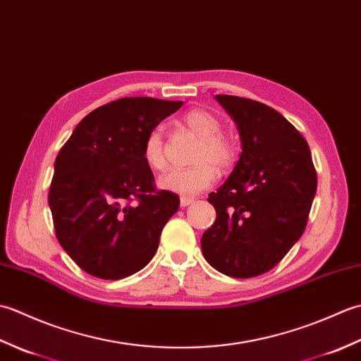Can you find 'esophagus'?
Masks as SVG:
<instances>
[{
  "label": "esophagus",
  "mask_w": 361,
  "mask_h": 361,
  "mask_svg": "<svg viewBox=\"0 0 361 361\" xmlns=\"http://www.w3.org/2000/svg\"><path fill=\"white\" fill-rule=\"evenodd\" d=\"M192 203H194V198H189V197H181V200H180V204L183 206V208H186V206L192 204Z\"/></svg>",
  "instance_id": "1"
}]
</instances>
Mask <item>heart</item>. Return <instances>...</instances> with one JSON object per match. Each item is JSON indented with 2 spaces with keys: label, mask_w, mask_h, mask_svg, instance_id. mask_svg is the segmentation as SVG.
Segmentation results:
<instances>
[{
  "label": "heart",
  "mask_w": 361,
  "mask_h": 361,
  "mask_svg": "<svg viewBox=\"0 0 361 361\" xmlns=\"http://www.w3.org/2000/svg\"><path fill=\"white\" fill-rule=\"evenodd\" d=\"M183 124L200 137L192 157L195 164L188 169H171L163 176H159L158 186L169 192L192 197L208 189L216 181L217 171L212 164L220 169H226L234 163L235 145L228 136L221 133L224 130L221 121L208 110H189L183 116ZM142 158L152 171L159 172L167 167L164 137L159 128L152 130L145 136Z\"/></svg>",
  "instance_id": "obj_1"
}]
</instances>
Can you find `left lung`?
I'll return each instance as SVG.
<instances>
[{
  "instance_id": "left-lung-1",
  "label": "left lung",
  "mask_w": 361,
  "mask_h": 361,
  "mask_svg": "<svg viewBox=\"0 0 361 361\" xmlns=\"http://www.w3.org/2000/svg\"><path fill=\"white\" fill-rule=\"evenodd\" d=\"M239 130L242 153L208 202L214 225L202 237L204 259L231 278L271 270L302 235L317 192L307 141L271 106L217 94Z\"/></svg>"
}]
</instances>
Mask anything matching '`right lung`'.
I'll use <instances>...</instances> for the list:
<instances>
[{
    "label": "right lung",
    "mask_w": 361,
    "mask_h": 361,
    "mask_svg": "<svg viewBox=\"0 0 361 361\" xmlns=\"http://www.w3.org/2000/svg\"><path fill=\"white\" fill-rule=\"evenodd\" d=\"M181 105L118 99L87 114L60 149L48 197L54 228L68 256L88 274L122 279L155 256L180 198L157 190L142 145Z\"/></svg>",
    "instance_id": "obj_1"
}]
</instances>
